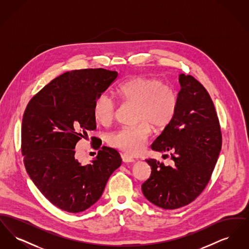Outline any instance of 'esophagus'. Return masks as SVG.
Wrapping results in <instances>:
<instances>
[{
  "instance_id": "34e87169",
  "label": "esophagus",
  "mask_w": 249,
  "mask_h": 249,
  "mask_svg": "<svg viewBox=\"0 0 249 249\" xmlns=\"http://www.w3.org/2000/svg\"><path fill=\"white\" fill-rule=\"evenodd\" d=\"M121 160H122V161L125 162V163H130V162H133V161H134L133 158L130 157V156H129L128 154H126V153L121 154Z\"/></svg>"
}]
</instances>
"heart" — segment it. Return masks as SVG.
I'll use <instances>...</instances> for the list:
<instances>
[{"instance_id":"b5f03b06","label":"heart","mask_w":249,"mask_h":249,"mask_svg":"<svg viewBox=\"0 0 249 249\" xmlns=\"http://www.w3.org/2000/svg\"><path fill=\"white\" fill-rule=\"evenodd\" d=\"M116 93L123 103L136 106L135 118L140 123L111 133L107 142L129 154H137L151 135V127L161 130L171 123L178 107V96L172 87L159 78L144 75L131 77L120 84ZM116 111L117 105L109 95L98 96L93 107V116L98 123L110 125Z\"/></svg>"}]
</instances>
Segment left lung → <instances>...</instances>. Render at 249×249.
<instances>
[{
	"label": "left lung",
	"instance_id": "left-lung-1",
	"mask_svg": "<svg viewBox=\"0 0 249 249\" xmlns=\"http://www.w3.org/2000/svg\"><path fill=\"white\" fill-rule=\"evenodd\" d=\"M179 83L176 115L151 145L154 151L170 153L173 164L146 160L152 171L142 185L144 197L167 210L183 207L201 194L222 144L218 118L205 88L190 74H179Z\"/></svg>",
	"mask_w": 249,
	"mask_h": 249
}]
</instances>
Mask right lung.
I'll list each match as a JSON object with an SVG mask.
<instances>
[{"label":"right lung","mask_w":249,"mask_h":249,"mask_svg":"<svg viewBox=\"0 0 249 249\" xmlns=\"http://www.w3.org/2000/svg\"><path fill=\"white\" fill-rule=\"evenodd\" d=\"M118 77L103 68L66 71L29 102L21 128V152L29 177L55 206L79 213L98 201L110 176L121 165L114 148L92 141L90 164L74 158L75 144L96 129L95 101ZM93 137L91 138V140Z\"/></svg>","instance_id":"1"}]
</instances>
